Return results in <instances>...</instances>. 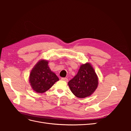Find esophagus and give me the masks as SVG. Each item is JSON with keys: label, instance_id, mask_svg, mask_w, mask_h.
<instances>
[{"label": "esophagus", "instance_id": "1", "mask_svg": "<svg viewBox=\"0 0 131 131\" xmlns=\"http://www.w3.org/2000/svg\"><path fill=\"white\" fill-rule=\"evenodd\" d=\"M61 80H63V81H66V82H67L68 81V79L67 78H61Z\"/></svg>", "mask_w": 131, "mask_h": 131}]
</instances>
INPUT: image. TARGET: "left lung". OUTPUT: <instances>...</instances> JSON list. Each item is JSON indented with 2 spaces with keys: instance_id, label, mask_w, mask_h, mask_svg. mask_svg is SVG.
I'll return each mask as SVG.
<instances>
[{
  "instance_id": "left-lung-1",
  "label": "left lung",
  "mask_w": 131,
  "mask_h": 131,
  "mask_svg": "<svg viewBox=\"0 0 131 131\" xmlns=\"http://www.w3.org/2000/svg\"><path fill=\"white\" fill-rule=\"evenodd\" d=\"M68 84L75 96L83 98L89 97L96 90L98 84V77L89 63L82 64L77 74Z\"/></svg>"
}]
</instances>
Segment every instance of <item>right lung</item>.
<instances>
[{
    "label": "right lung",
    "mask_w": 131,
    "mask_h": 131,
    "mask_svg": "<svg viewBox=\"0 0 131 131\" xmlns=\"http://www.w3.org/2000/svg\"><path fill=\"white\" fill-rule=\"evenodd\" d=\"M48 61H39L31 70L29 75V83L34 91L42 93L49 90L59 80L57 75L51 70Z\"/></svg>",
    "instance_id": "obj_1"
}]
</instances>
